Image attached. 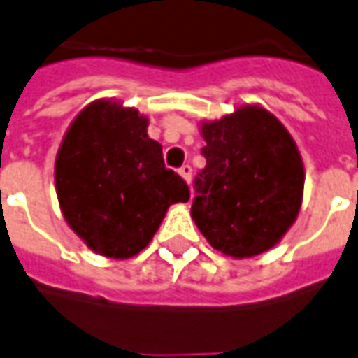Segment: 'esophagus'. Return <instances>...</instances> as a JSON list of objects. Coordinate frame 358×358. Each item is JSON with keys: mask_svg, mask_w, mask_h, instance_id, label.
Returning <instances> with one entry per match:
<instances>
[{"mask_svg": "<svg viewBox=\"0 0 358 358\" xmlns=\"http://www.w3.org/2000/svg\"><path fill=\"white\" fill-rule=\"evenodd\" d=\"M180 176H182V178L186 180L187 184H189V182H192V174H193V169H192V165H184V166H180Z\"/></svg>", "mask_w": 358, "mask_h": 358, "instance_id": "esophagus-1", "label": "esophagus"}]
</instances>
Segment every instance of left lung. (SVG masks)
Instances as JSON below:
<instances>
[{
    "instance_id": "obj_1",
    "label": "left lung",
    "mask_w": 358,
    "mask_h": 358,
    "mask_svg": "<svg viewBox=\"0 0 358 358\" xmlns=\"http://www.w3.org/2000/svg\"><path fill=\"white\" fill-rule=\"evenodd\" d=\"M206 159L195 176L192 218L233 258L266 252L294 224L303 165L292 136L266 110L245 106L201 127Z\"/></svg>"
}]
</instances>
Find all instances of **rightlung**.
Returning <instances> with one entry per match:
<instances>
[{
	"mask_svg": "<svg viewBox=\"0 0 358 358\" xmlns=\"http://www.w3.org/2000/svg\"><path fill=\"white\" fill-rule=\"evenodd\" d=\"M138 110L110 102L87 106L71 123L55 165L60 208L98 254L131 258L144 248L189 187L166 169L161 144Z\"/></svg>",
	"mask_w": 358,
	"mask_h": 358,
	"instance_id": "1",
	"label": "right lung"
}]
</instances>
